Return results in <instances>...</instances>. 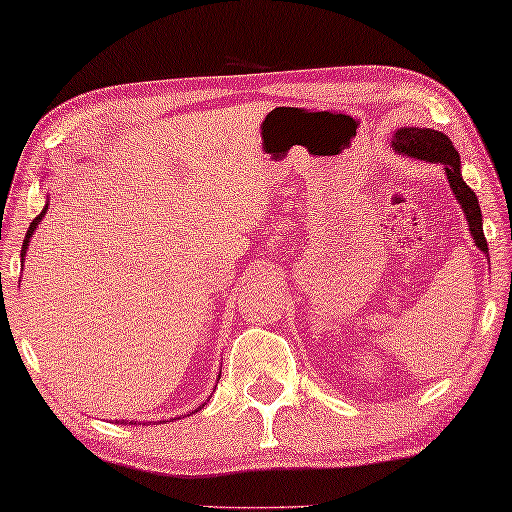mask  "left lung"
Instances as JSON below:
<instances>
[{"mask_svg":"<svg viewBox=\"0 0 512 512\" xmlns=\"http://www.w3.org/2000/svg\"><path fill=\"white\" fill-rule=\"evenodd\" d=\"M392 149H395V154L399 156L417 158V161L426 163H440L445 167L449 188L454 190L458 204L467 217V226L474 238V245L488 256V242H485L483 236V215L479 199H476L474 190L463 181V174H460V156L456 152L454 142H451L445 133L435 129L401 127L392 133Z\"/></svg>","mask_w":512,"mask_h":512,"instance_id":"8db88e82","label":"left lung"}]
</instances>
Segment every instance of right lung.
<instances>
[{
  "mask_svg": "<svg viewBox=\"0 0 512 512\" xmlns=\"http://www.w3.org/2000/svg\"><path fill=\"white\" fill-rule=\"evenodd\" d=\"M47 206L49 204H45V208H43V213H40L36 220H33L31 224H29V231H27V236H24V242H22V251H20V263H24V256H27V249H29V242H31V238H33V233H36V229H38V224H40V220H43L45 217V213H47ZM204 408V404H201L199 408H195V410H201ZM117 422V420H115ZM122 424H133V422H129V420H122Z\"/></svg>",
  "mask_w": 512,
  "mask_h": 512,
  "instance_id": "1",
  "label": "right lung"
}]
</instances>
